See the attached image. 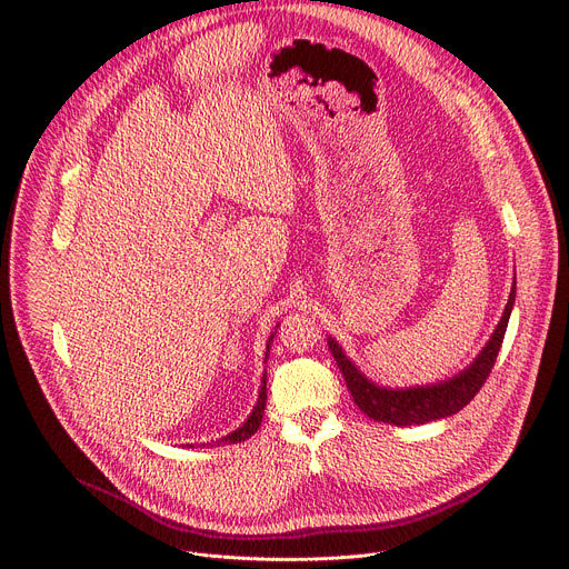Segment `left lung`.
<instances>
[{"instance_id":"1","label":"left lung","mask_w":569,"mask_h":569,"mask_svg":"<svg viewBox=\"0 0 569 569\" xmlns=\"http://www.w3.org/2000/svg\"><path fill=\"white\" fill-rule=\"evenodd\" d=\"M516 301V286L509 295L505 315L498 323L496 333L491 336L489 345L483 347V351L475 358V362L457 373L455 378L428 387H410V389H387L378 387L371 380H367L358 367L345 356L342 347L329 338V349L347 380V387L356 400L358 408L373 421L378 423H389V426H423L437 419H446L463 410L466 405L475 398V393L481 389V385L489 378L496 358L500 353L505 333H507V323L511 317V308Z\"/></svg>"}]
</instances>
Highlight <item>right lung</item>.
Listing matches in <instances>:
<instances>
[{"instance_id": "1", "label": "right lung", "mask_w": 569, "mask_h": 569, "mask_svg": "<svg viewBox=\"0 0 569 569\" xmlns=\"http://www.w3.org/2000/svg\"><path fill=\"white\" fill-rule=\"evenodd\" d=\"M272 338H274V336H270V340H268V353H270V342H272ZM268 353H266V360H268ZM266 400H268V393H266V373H263V382H261V391H259V402H257V408L252 410V415L248 417V421L242 423L238 430H233L231 435H227V437H222L220 441H216V443H218V446H231V443H240V441L250 439V437L261 428L263 412H266Z\"/></svg>"}]
</instances>
